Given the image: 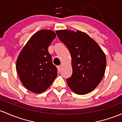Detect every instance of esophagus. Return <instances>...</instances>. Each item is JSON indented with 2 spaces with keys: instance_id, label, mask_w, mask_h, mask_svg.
<instances>
[{
  "instance_id": "34e87169",
  "label": "esophagus",
  "mask_w": 122,
  "mask_h": 122,
  "mask_svg": "<svg viewBox=\"0 0 122 122\" xmlns=\"http://www.w3.org/2000/svg\"><path fill=\"white\" fill-rule=\"evenodd\" d=\"M61 68H62V66L61 65H59V66H57V69H58V71L59 72H60L61 71Z\"/></svg>"
}]
</instances>
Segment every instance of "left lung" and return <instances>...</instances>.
Wrapping results in <instances>:
<instances>
[{"label": "left lung", "mask_w": 122, "mask_h": 122, "mask_svg": "<svg viewBox=\"0 0 122 122\" xmlns=\"http://www.w3.org/2000/svg\"><path fill=\"white\" fill-rule=\"evenodd\" d=\"M56 33L71 56L72 74L66 79L68 86L78 95L92 91L105 75V53L97 42L84 32L61 30L56 31Z\"/></svg>", "instance_id": "left-lung-1"}]
</instances>
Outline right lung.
I'll return each instance as SVG.
<instances>
[{"mask_svg":"<svg viewBox=\"0 0 122 122\" xmlns=\"http://www.w3.org/2000/svg\"><path fill=\"white\" fill-rule=\"evenodd\" d=\"M56 34L50 30H40L28 41L19 54L16 71L23 85L31 92L42 93L57 76L48 47Z\"/></svg>","mask_w":122,"mask_h":122,"instance_id":"1","label":"right lung"}]
</instances>
